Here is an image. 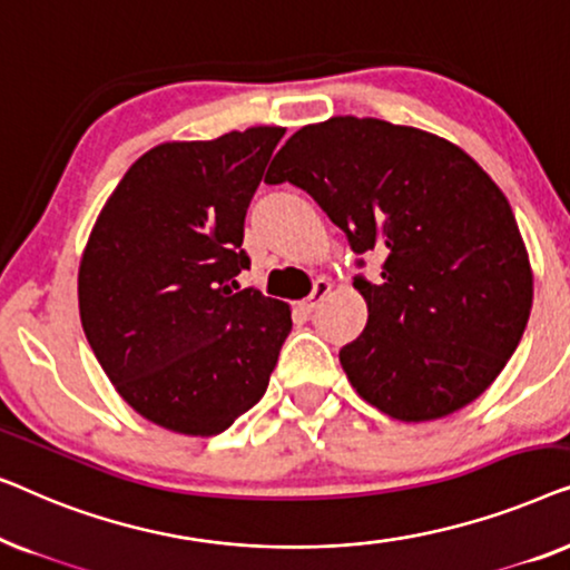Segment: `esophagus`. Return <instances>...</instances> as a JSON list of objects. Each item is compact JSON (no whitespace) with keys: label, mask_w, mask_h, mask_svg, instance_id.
<instances>
[{"label":"esophagus","mask_w":570,"mask_h":570,"mask_svg":"<svg viewBox=\"0 0 570 570\" xmlns=\"http://www.w3.org/2000/svg\"><path fill=\"white\" fill-rule=\"evenodd\" d=\"M330 291H332V283H330V279H324V277H322V279H316V283H314V291H311L308 298L301 303V311H303V314H314V311L318 308V303H322V301L326 298V295H330Z\"/></svg>","instance_id":"obj_1"}]
</instances>
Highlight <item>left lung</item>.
Listing matches in <instances>:
<instances>
[{"mask_svg":"<svg viewBox=\"0 0 570 570\" xmlns=\"http://www.w3.org/2000/svg\"><path fill=\"white\" fill-rule=\"evenodd\" d=\"M264 181L311 194L355 254L384 259L379 279L355 277L368 324L340 350L365 402L423 423L493 384L524 334L532 267L509 199L462 147L334 116L295 131Z\"/></svg>","mask_w":570,"mask_h":570,"instance_id":"left-lung-1","label":"left lung"}]
</instances>
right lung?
Masks as SVG:
<instances>
[{"mask_svg": "<svg viewBox=\"0 0 570 570\" xmlns=\"http://www.w3.org/2000/svg\"><path fill=\"white\" fill-rule=\"evenodd\" d=\"M283 127L166 142L116 186L77 277L85 337L129 407L184 435H215L267 392L291 306L254 287L244 220Z\"/></svg>", "mask_w": 570, "mask_h": 570, "instance_id": "right-lung-1", "label": "right lung"}]
</instances>
